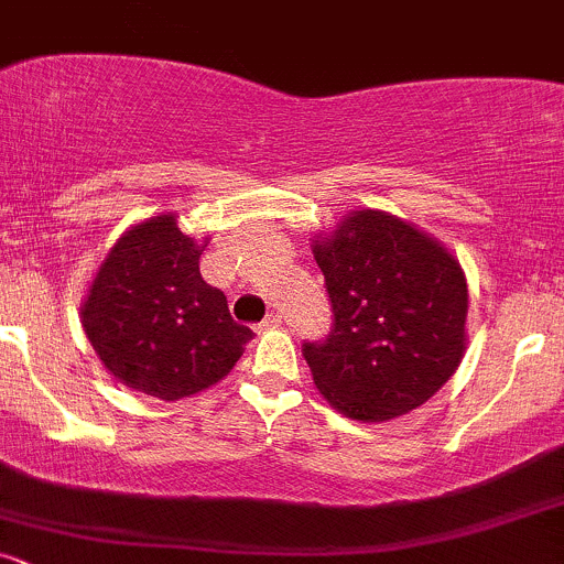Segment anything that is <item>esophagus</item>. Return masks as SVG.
I'll use <instances>...</instances> for the list:
<instances>
[{"instance_id":"obj_1","label":"esophagus","mask_w":564,"mask_h":564,"mask_svg":"<svg viewBox=\"0 0 564 564\" xmlns=\"http://www.w3.org/2000/svg\"><path fill=\"white\" fill-rule=\"evenodd\" d=\"M275 326H281V315H278V313H270L268 318H264L257 328H260V332H264V328H275Z\"/></svg>"}]
</instances>
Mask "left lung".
<instances>
[{
  "mask_svg": "<svg viewBox=\"0 0 564 564\" xmlns=\"http://www.w3.org/2000/svg\"><path fill=\"white\" fill-rule=\"evenodd\" d=\"M313 254L334 310L302 352L347 419L403 416L453 377L467 349V278L443 243L387 212H352Z\"/></svg>",
  "mask_w": 564,
  "mask_h": 564,
  "instance_id": "1",
  "label": "left lung"
}]
</instances>
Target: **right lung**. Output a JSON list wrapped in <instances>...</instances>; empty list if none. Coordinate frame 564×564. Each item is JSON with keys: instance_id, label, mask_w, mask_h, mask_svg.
Listing matches in <instances>:
<instances>
[{"instance_id": "right-lung-1", "label": "right lung", "mask_w": 564, "mask_h": 564, "mask_svg": "<svg viewBox=\"0 0 564 564\" xmlns=\"http://www.w3.org/2000/svg\"><path fill=\"white\" fill-rule=\"evenodd\" d=\"M200 251L172 212L142 219L113 243L82 304L84 334L102 366L166 403L228 377L254 336L200 278Z\"/></svg>"}]
</instances>
